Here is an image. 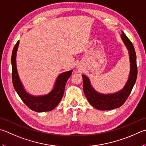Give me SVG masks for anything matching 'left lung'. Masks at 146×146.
<instances>
[{"label": "left lung", "mask_w": 146, "mask_h": 146, "mask_svg": "<svg viewBox=\"0 0 146 146\" xmlns=\"http://www.w3.org/2000/svg\"><path fill=\"white\" fill-rule=\"evenodd\" d=\"M121 38L127 50H128L130 62V71L128 79L123 89L113 93H100L96 91L91 86L89 78L86 75H82L84 94L90 104L98 110H108L120 107L128 98L135 84L137 76V57L134 46L123 31Z\"/></svg>", "instance_id": "1"}]
</instances>
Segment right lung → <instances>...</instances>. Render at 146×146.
<instances>
[{
  "label": "right lung",
  "mask_w": 146,
  "mask_h": 146,
  "mask_svg": "<svg viewBox=\"0 0 146 146\" xmlns=\"http://www.w3.org/2000/svg\"><path fill=\"white\" fill-rule=\"evenodd\" d=\"M18 40L13 48L11 56L12 80L15 91L27 107L35 112H43L54 110L61 100L64 92L65 86L73 70L60 73L55 80L54 87L49 93L41 96H34L26 91L18 75L17 67V53L19 46Z\"/></svg>",
  "instance_id": "add662e5"
}]
</instances>
